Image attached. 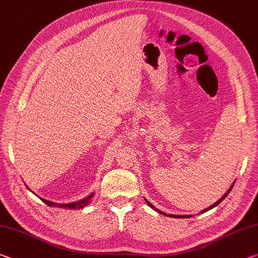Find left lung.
<instances>
[{"mask_svg": "<svg viewBox=\"0 0 258 258\" xmlns=\"http://www.w3.org/2000/svg\"><path fill=\"white\" fill-rule=\"evenodd\" d=\"M233 183H235V182H233ZM232 187H233V184L232 185H231L230 186V189L228 190V191H226L225 192V194L223 195V197H221L220 199H218L217 200V202L216 203H214L213 205H212V206H209V207H207V208H205V209H203V211L202 212H200V213H205V212H207V211H209V209H212V208H214V207H216L217 206V205L218 204H220L221 202H222V200H223V199H225V197H226V196H228L229 194H230V191H231V189H232ZM145 200H146V203L148 204V205H149V206L152 208V209H155V211L156 212H158L159 214H161V215H165V216H169V217H175V218H186V217H191V215H173V214H169V215H168V214H166V213H164V212H161V211H159V209L158 208H156L155 206H154V205H152L151 203H149V202H148V200L145 198Z\"/></svg>", "mask_w": 258, "mask_h": 258, "instance_id": "left-lung-1", "label": "left lung"}]
</instances>
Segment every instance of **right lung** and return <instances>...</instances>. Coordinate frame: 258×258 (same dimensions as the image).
<instances>
[{
    "label": "right lung",
    "instance_id": "right-lung-1",
    "mask_svg": "<svg viewBox=\"0 0 258 258\" xmlns=\"http://www.w3.org/2000/svg\"><path fill=\"white\" fill-rule=\"evenodd\" d=\"M26 185V184H25ZM27 186V185H26ZM28 187V186H27ZM29 189V187H28ZM94 196V192H92V194L87 196V197L83 198L81 200H78V202H74V203H68V204H56V203H53V202H50V200H46V199H43V198H40L43 203H45L46 205H49L50 207H59V208H69V209H82L86 207L87 205H90L91 200H92Z\"/></svg>",
    "mask_w": 258,
    "mask_h": 258
}]
</instances>
